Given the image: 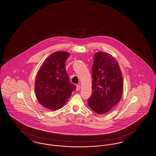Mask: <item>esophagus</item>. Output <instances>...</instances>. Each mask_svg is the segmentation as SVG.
I'll list each match as a JSON object with an SVG mask.
<instances>
[{
	"label": "esophagus",
	"mask_w": 156,
	"mask_h": 156,
	"mask_svg": "<svg viewBox=\"0 0 156 156\" xmlns=\"http://www.w3.org/2000/svg\"><path fill=\"white\" fill-rule=\"evenodd\" d=\"M80 88H81V87H80V85H77V86H76V91H79L80 90Z\"/></svg>",
	"instance_id": "34e87169"
}]
</instances>
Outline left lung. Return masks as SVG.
Listing matches in <instances>:
<instances>
[{
	"instance_id": "obj_1",
	"label": "left lung",
	"mask_w": 156,
	"mask_h": 156,
	"mask_svg": "<svg viewBox=\"0 0 156 156\" xmlns=\"http://www.w3.org/2000/svg\"><path fill=\"white\" fill-rule=\"evenodd\" d=\"M92 77V94L88 103L94 112L103 115L111 111L122 95V76L116 59L105 52L95 54Z\"/></svg>"
}]
</instances>
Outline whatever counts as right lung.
Here are the masks:
<instances>
[{
	"label": "right lung",
	"mask_w": 156,
	"mask_h": 156,
	"mask_svg": "<svg viewBox=\"0 0 156 156\" xmlns=\"http://www.w3.org/2000/svg\"><path fill=\"white\" fill-rule=\"evenodd\" d=\"M69 54L56 52L47 58L37 72L35 90L41 105L51 110L61 108L76 88L69 82L65 63Z\"/></svg>",
	"instance_id": "add662e5"
}]
</instances>
